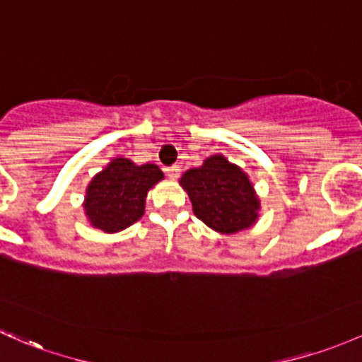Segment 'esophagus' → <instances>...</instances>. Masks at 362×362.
Returning <instances> with one entry per match:
<instances>
[{
	"instance_id": "34e87169",
	"label": "esophagus",
	"mask_w": 362,
	"mask_h": 362,
	"mask_svg": "<svg viewBox=\"0 0 362 362\" xmlns=\"http://www.w3.org/2000/svg\"><path fill=\"white\" fill-rule=\"evenodd\" d=\"M178 173H180V166H178V165L168 166V168H166V175H168L170 178H177Z\"/></svg>"
}]
</instances>
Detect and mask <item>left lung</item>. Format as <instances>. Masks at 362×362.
Returning <instances> with one entry per match:
<instances>
[{
  "label": "left lung",
  "mask_w": 362,
  "mask_h": 362,
  "mask_svg": "<svg viewBox=\"0 0 362 362\" xmlns=\"http://www.w3.org/2000/svg\"><path fill=\"white\" fill-rule=\"evenodd\" d=\"M180 184L191 197L194 215L216 232L234 234L257 220L260 203L253 185L223 156H211L199 168L187 170Z\"/></svg>",
  "instance_id": "left-lung-1"
}]
</instances>
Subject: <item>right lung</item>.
I'll list each match as a JSON object with an SVG mask.
<instances>
[{
    "label": "right lung",
    "instance_id": "right-lung-1",
    "mask_svg": "<svg viewBox=\"0 0 362 362\" xmlns=\"http://www.w3.org/2000/svg\"><path fill=\"white\" fill-rule=\"evenodd\" d=\"M163 178L156 165L136 166L130 159H112L90 182L85 211L91 226L104 232H119L144 215L147 191Z\"/></svg>",
    "mask_w": 362,
    "mask_h": 362
}]
</instances>
